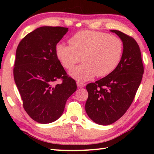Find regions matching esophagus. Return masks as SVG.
Masks as SVG:
<instances>
[{"label":"esophagus","mask_w":154,"mask_h":154,"mask_svg":"<svg viewBox=\"0 0 154 154\" xmlns=\"http://www.w3.org/2000/svg\"><path fill=\"white\" fill-rule=\"evenodd\" d=\"M77 86H78V88H82L85 87V84H83V83H80V82H77Z\"/></svg>","instance_id":"obj_1"}]
</instances>
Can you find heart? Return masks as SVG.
Wrapping results in <instances>:
<instances>
[{
  "instance_id": "heart-1",
  "label": "heart",
  "mask_w": 154,
  "mask_h": 154,
  "mask_svg": "<svg viewBox=\"0 0 154 154\" xmlns=\"http://www.w3.org/2000/svg\"><path fill=\"white\" fill-rule=\"evenodd\" d=\"M70 45L57 43L55 54L65 69H71L81 60V66L69 74L79 81H86L97 75L105 76L114 70L121 61L123 43L114 35L94 31H82L69 39Z\"/></svg>"
}]
</instances>
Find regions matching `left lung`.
Instances as JSON below:
<instances>
[{
  "instance_id": "obj_1",
  "label": "left lung",
  "mask_w": 154,
  "mask_h": 154,
  "mask_svg": "<svg viewBox=\"0 0 154 154\" xmlns=\"http://www.w3.org/2000/svg\"><path fill=\"white\" fill-rule=\"evenodd\" d=\"M123 42V54L112 72L95 83L88 84L85 111L97 124L108 125L118 121L131 105L144 73L140 47L135 40L118 30Z\"/></svg>"
}]
</instances>
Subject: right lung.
Instances as JSON below:
<instances>
[{
  "label": "right lung",
  "instance_id": "1",
  "mask_svg": "<svg viewBox=\"0 0 154 154\" xmlns=\"http://www.w3.org/2000/svg\"><path fill=\"white\" fill-rule=\"evenodd\" d=\"M67 31L65 27H39L27 34L17 48L14 82L25 111L39 123L57 121L76 90L75 81L67 76L55 54L56 45ZM60 78L62 83L54 85Z\"/></svg>",
  "mask_w": 154,
  "mask_h": 154
}]
</instances>
